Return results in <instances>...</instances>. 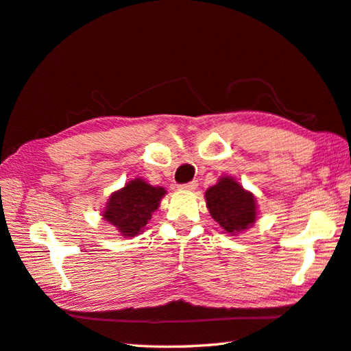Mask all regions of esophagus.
Segmentation results:
<instances>
[{
  "label": "esophagus",
  "mask_w": 351,
  "mask_h": 351,
  "mask_svg": "<svg viewBox=\"0 0 351 351\" xmlns=\"http://www.w3.org/2000/svg\"><path fill=\"white\" fill-rule=\"evenodd\" d=\"M197 185H199L197 181H190V182H187V184L178 185V189H180V190H196Z\"/></svg>",
  "instance_id": "esophagus-1"
}]
</instances>
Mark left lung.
Returning a JSON list of instances; mask_svg holds the SVG:
<instances>
[{
	"label": "left lung",
	"mask_w": 351,
	"mask_h": 351,
	"mask_svg": "<svg viewBox=\"0 0 351 351\" xmlns=\"http://www.w3.org/2000/svg\"><path fill=\"white\" fill-rule=\"evenodd\" d=\"M205 199L213 219L228 234L240 232L255 221V197L232 178H221L214 187L206 190Z\"/></svg>",
	"instance_id": "left-lung-1"
}]
</instances>
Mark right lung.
Wrapping results in <instances>:
<instances>
[{"instance_id":"1","label":"right lung","mask_w":351,"mask_h":351,"mask_svg":"<svg viewBox=\"0 0 351 351\" xmlns=\"http://www.w3.org/2000/svg\"><path fill=\"white\" fill-rule=\"evenodd\" d=\"M164 195L166 190L162 187H152L137 178L111 195L104 219L116 226L123 237H136L143 232Z\"/></svg>"}]
</instances>
